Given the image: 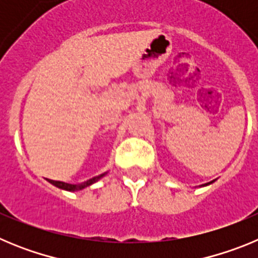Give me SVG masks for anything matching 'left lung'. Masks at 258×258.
Masks as SVG:
<instances>
[{"instance_id": "left-lung-1", "label": "left lung", "mask_w": 258, "mask_h": 258, "mask_svg": "<svg viewBox=\"0 0 258 258\" xmlns=\"http://www.w3.org/2000/svg\"><path fill=\"white\" fill-rule=\"evenodd\" d=\"M212 182H214V181H212ZM212 182H209V183H206V184H203V186H207V184H211Z\"/></svg>"}]
</instances>
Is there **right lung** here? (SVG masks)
I'll return each instance as SVG.
<instances>
[{"label":"right lung","mask_w":258,"mask_h":258,"mask_svg":"<svg viewBox=\"0 0 258 258\" xmlns=\"http://www.w3.org/2000/svg\"><path fill=\"white\" fill-rule=\"evenodd\" d=\"M103 175H106V173H103V174H101V175H97V177H93V178L88 179V181L83 182V183H79V184H71V183H66V182H60V181H52V179H47V181H49L51 184H54V186H56L58 188H61V190L79 191V190H83V188L88 187V186H90V184L95 183L97 181H99V179H101Z\"/></svg>","instance_id":"right-lung-1"}]
</instances>
